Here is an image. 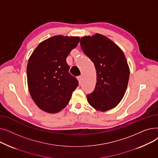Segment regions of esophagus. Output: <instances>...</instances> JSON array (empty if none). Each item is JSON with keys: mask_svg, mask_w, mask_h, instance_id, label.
<instances>
[{"mask_svg": "<svg viewBox=\"0 0 158 158\" xmlns=\"http://www.w3.org/2000/svg\"><path fill=\"white\" fill-rule=\"evenodd\" d=\"M77 79H78L79 82V83H81V81H82V76H78V77H77Z\"/></svg>", "mask_w": 158, "mask_h": 158, "instance_id": "34e87169", "label": "esophagus"}]
</instances>
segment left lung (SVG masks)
Wrapping results in <instances>:
<instances>
[{"label": "left lung", "mask_w": 158, "mask_h": 158, "mask_svg": "<svg viewBox=\"0 0 158 158\" xmlns=\"http://www.w3.org/2000/svg\"><path fill=\"white\" fill-rule=\"evenodd\" d=\"M80 44L97 72L96 85L87 95L88 102L98 111L111 110L121 101L127 89L129 69L126 58L117 45L100 34L82 37Z\"/></svg>", "instance_id": "1"}]
</instances>
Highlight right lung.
I'll use <instances>...</instances> for the list:
<instances>
[{"label":"right lung","instance_id":"add662e5","mask_svg":"<svg viewBox=\"0 0 158 158\" xmlns=\"http://www.w3.org/2000/svg\"><path fill=\"white\" fill-rule=\"evenodd\" d=\"M79 37L57 35L40 43L31 56L27 68V83L33 101L50 113L59 112L79 86L70 73L66 57L76 48Z\"/></svg>","mask_w":158,"mask_h":158}]
</instances>
